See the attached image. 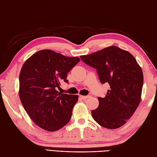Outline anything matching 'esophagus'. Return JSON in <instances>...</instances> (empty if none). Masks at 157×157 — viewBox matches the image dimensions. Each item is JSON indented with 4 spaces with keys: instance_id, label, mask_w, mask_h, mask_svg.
Instances as JSON below:
<instances>
[{
    "instance_id": "34e87169",
    "label": "esophagus",
    "mask_w": 157,
    "mask_h": 157,
    "mask_svg": "<svg viewBox=\"0 0 157 157\" xmlns=\"http://www.w3.org/2000/svg\"><path fill=\"white\" fill-rule=\"evenodd\" d=\"M80 97H81L82 100H86V99L89 98V95H80Z\"/></svg>"
}]
</instances>
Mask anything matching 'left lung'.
Masks as SVG:
<instances>
[{"instance_id":"obj_1","label":"left lung","mask_w":157,"mask_h":157,"mask_svg":"<svg viewBox=\"0 0 157 157\" xmlns=\"http://www.w3.org/2000/svg\"><path fill=\"white\" fill-rule=\"evenodd\" d=\"M81 58L97 70L101 84L110 85V89L105 96L98 98V107L91 111L93 119L107 129L123 126L141 101L144 82L142 68L129 52L116 46L81 56Z\"/></svg>"}]
</instances>
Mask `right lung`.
Wrapping results in <instances>:
<instances>
[{"instance_id":"right-lung-1","label":"right lung","mask_w":157,"mask_h":157,"mask_svg":"<svg viewBox=\"0 0 157 157\" xmlns=\"http://www.w3.org/2000/svg\"><path fill=\"white\" fill-rule=\"evenodd\" d=\"M77 57H67L50 49L34 53L21 67L19 95L25 110L33 122L48 132L60 129L71 119L77 95L56 90L60 82L80 62Z\"/></svg>"}]
</instances>
